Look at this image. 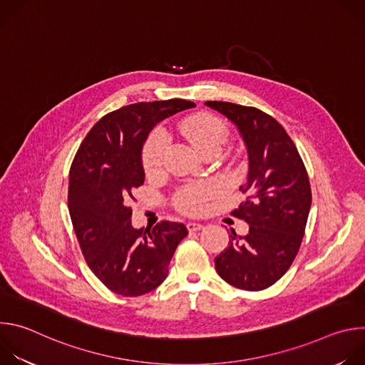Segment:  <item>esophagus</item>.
I'll list each match as a JSON object with an SVG mask.
<instances>
[{
	"label": "esophagus",
	"instance_id": "esophagus-1",
	"mask_svg": "<svg viewBox=\"0 0 365 365\" xmlns=\"http://www.w3.org/2000/svg\"><path fill=\"white\" fill-rule=\"evenodd\" d=\"M186 227H187V230H189L190 232H195V231H200V230H203V225H202V224H199V222H187V224H186Z\"/></svg>",
	"mask_w": 365,
	"mask_h": 365
}]
</instances>
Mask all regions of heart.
Instances as JSON below:
<instances>
[{
  "mask_svg": "<svg viewBox=\"0 0 365 365\" xmlns=\"http://www.w3.org/2000/svg\"><path fill=\"white\" fill-rule=\"evenodd\" d=\"M182 131L193 147L203 155L206 153H220L225 141V127L215 118L207 115H196L187 118ZM165 154V137L155 131L148 138L143 150V166L145 172H154L162 165ZM214 195V187L207 183L190 185L182 189L176 196L179 210L195 214L199 212L203 202Z\"/></svg>",
  "mask_w": 365,
  "mask_h": 365,
  "instance_id": "1",
  "label": "heart"
}]
</instances>
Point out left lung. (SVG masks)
I'll use <instances>...</instances> for the list:
<instances>
[{
  "mask_svg": "<svg viewBox=\"0 0 365 365\" xmlns=\"http://www.w3.org/2000/svg\"><path fill=\"white\" fill-rule=\"evenodd\" d=\"M240 133L247 150L248 172L240 187L247 200L232 212L250 225L232 235L215 257L217 273L242 290H263L292 266L299 251L312 205L307 172L286 130L270 115L232 102L207 101Z\"/></svg>",
  "mask_w": 365,
  "mask_h": 365,
  "instance_id": "obj_1",
  "label": "left lung"
}]
</instances>
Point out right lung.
<instances>
[{
  "instance_id": "1",
  "label": "right lung",
  "mask_w": 365,
  "mask_h": 365,
  "mask_svg": "<svg viewBox=\"0 0 365 365\" xmlns=\"http://www.w3.org/2000/svg\"><path fill=\"white\" fill-rule=\"evenodd\" d=\"M195 103L185 99L138 102L102 117L83 138L69 172L68 206L92 273L117 294L133 297L158 287L169 274L182 222L134 228L130 202L144 183L143 145L160 121Z\"/></svg>"
}]
</instances>
